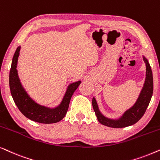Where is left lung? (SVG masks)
I'll use <instances>...</instances> for the list:
<instances>
[{"mask_svg": "<svg viewBox=\"0 0 160 160\" xmlns=\"http://www.w3.org/2000/svg\"><path fill=\"white\" fill-rule=\"evenodd\" d=\"M143 60L146 63V80L143 84V87L140 93L139 97L138 98L137 101L135 102L134 106L127 110L124 114L118 119H108L100 113L98 108L97 102L95 98L92 99V106L95 111V115L97 116L98 120L100 123L103 125L113 128H125L130 125H132L138 122L141 117L145 113L146 108L149 104L150 100L152 99L153 89V75L151 66L148 63V60L143 57Z\"/></svg>", "mask_w": 160, "mask_h": 160, "instance_id": "left-lung-1", "label": "left lung"}]
</instances>
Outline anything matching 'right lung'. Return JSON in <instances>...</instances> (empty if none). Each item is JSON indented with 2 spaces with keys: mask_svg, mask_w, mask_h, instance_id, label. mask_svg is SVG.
Instances as JSON below:
<instances>
[{
  "mask_svg": "<svg viewBox=\"0 0 160 160\" xmlns=\"http://www.w3.org/2000/svg\"><path fill=\"white\" fill-rule=\"evenodd\" d=\"M20 47H17L12 59L9 73V87L13 100L21 113L32 121L43 124H52L60 122L66 114L71 98L81 84V81L68 86L61 103L54 108H50L36 103L29 97L22 86L17 73V65Z\"/></svg>",
  "mask_w": 160,
  "mask_h": 160,
  "instance_id": "add662e5",
  "label": "right lung"
}]
</instances>
